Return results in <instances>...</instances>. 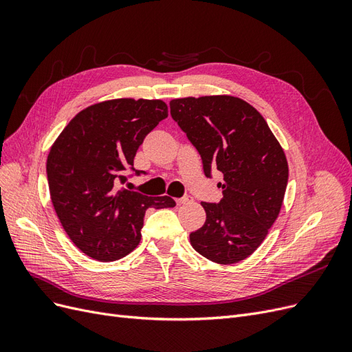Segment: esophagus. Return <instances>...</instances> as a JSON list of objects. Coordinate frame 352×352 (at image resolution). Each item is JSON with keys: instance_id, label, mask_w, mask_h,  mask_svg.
Returning a JSON list of instances; mask_svg holds the SVG:
<instances>
[{"instance_id": "esophagus-1", "label": "esophagus", "mask_w": 352, "mask_h": 352, "mask_svg": "<svg viewBox=\"0 0 352 352\" xmlns=\"http://www.w3.org/2000/svg\"><path fill=\"white\" fill-rule=\"evenodd\" d=\"M190 199H192L190 197H182V198H177V199H176V204H177V206H182V204H186V202H189Z\"/></svg>"}]
</instances>
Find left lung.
Masks as SVG:
<instances>
[{
    "label": "left lung",
    "mask_w": 352,
    "mask_h": 352,
    "mask_svg": "<svg viewBox=\"0 0 352 352\" xmlns=\"http://www.w3.org/2000/svg\"><path fill=\"white\" fill-rule=\"evenodd\" d=\"M170 114L197 148L206 176L223 175V198L201 202L207 219L189 235L190 245L214 263L245 260L279 216L287 185L282 146L264 117L236 97L173 100Z\"/></svg>",
    "instance_id": "obj_1"
}]
</instances>
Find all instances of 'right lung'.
<instances>
[{
    "label": "right lung",
    "instance_id": "1",
    "mask_svg": "<svg viewBox=\"0 0 352 352\" xmlns=\"http://www.w3.org/2000/svg\"><path fill=\"white\" fill-rule=\"evenodd\" d=\"M168 116L160 100H111L82 110L63 129L47 160L51 201L72 242L98 261H114L141 241L148 208L175 207L123 185L145 136ZM129 171L130 175L125 173Z\"/></svg>",
    "mask_w": 352,
    "mask_h": 352
}]
</instances>
